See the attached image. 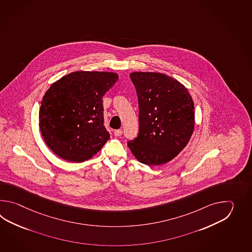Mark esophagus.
Instances as JSON below:
<instances>
[{
    "label": "esophagus",
    "instance_id": "esophagus-1",
    "mask_svg": "<svg viewBox=\"0 0 252 252\" xmlns=\"http://www.w3.org/2000/svg\"><path fill=\"white\" fill-rule=\"evenodd\" d=\"M122 134H123V129H115V130H114V135H115L116 137L122 136Z\"/></svg>",
    "mask_w": 252,
    "mask_h": 252
}]
</instances>
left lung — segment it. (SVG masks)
<instances>
[{
	"label": "left lung",
	"instance_id": "8db88e82",
	"mask_svg": "<svg viewBox=\"0 0 252 252\" xmlns=\"http://www.w3.org/2000/svg\"><path fill=\"white\" fill-rule=\"evenodd\" d=\"M130 79L139 100V134L128 147L148 166L176 158L188 145L194 128V106L188 89L168 75L133 72Z\"/></svg>",
	"mask_w": 252,
	"mask_h": 252
}]
</instances>
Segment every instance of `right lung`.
Here are the masks:
<instances>
[{"mask_svg":"<svg viewBox=\"0 0 252 252\" xmlns=\"http://www.w3.org/2000/svg\"><path fill=\"white\" fill-rule=\"evenodd\" d=\"M119 76L76 71L53 83L39 109V128L48 148L69 162L88 160L110 139L103 124L102 96Z\"/></svg>","mask_w":252,"mask_h":252,"instance_id":"obj_1","label":"right lung"}]
</instances>
